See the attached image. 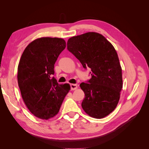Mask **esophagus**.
Here are the masks:
<instances>
[{
	"mask_svg": "<svg viewBox=\"0 0 149 149\" xmlns=\"http://www.w3.org/2000/svg\"><path fill=\"white\" fill-rule=\"evenodd\" d=\"M70 86H71V90H76V89L78 88L77 84H70Z\"/></svg>",
	"mask_w": 149,
	"mask_h": 149,
	"instance_id": "obj_1",
	"label": "esophagus"
}]
</instances>
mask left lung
Masks as SVG:
<instances>
[{"label": "left lung", "mask_w": 149, "mask_h": 149, "mask_svg": "<svg viewBox=\"0 0 149 149\" xmlns=\"http://www.w3.org/2000/svg\"><path fill=\"white\" fill-rule=\"evenodd\" d=\"M67 48L83 68H91L89 83L79 85L85 96L81 104L83 110L93 118H104L118 106L123 84L114 47L101 34L88 32L69 38Z\"/></svg>", "instance_id": "1"}]
</instances>
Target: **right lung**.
Here are the masks:
<instances>
[{
  "label": "right lung",
  "instance_id": "1",
  "mask_svg": "<svg viewBox=\"0 0 149 149\" xmlns=\"http://www.w3.org/2000/svg\"><path fill=\"white\" fill-rule=\"evenodd\" d=\"M66 47L64 39L42 37L30 43L18 65L17 80L21 95L31 114L42 119L55 117L70 90L59 84L52 75L54 65Z\"/></svg>",
  "mask_w": 149,
  "mask_h": 149
}]
</instances>
